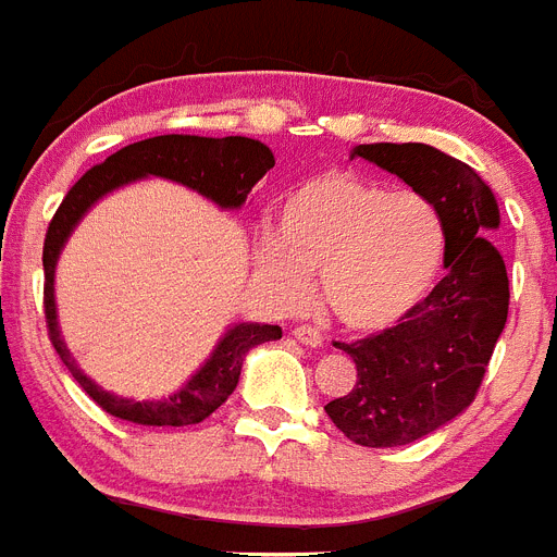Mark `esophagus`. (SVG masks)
<instances>
[{"mask_svg": "<svg viewBox=\"0 0 557 557\" xmlns=\"http://www.w3.org/2000/svg\"><path fill=\"white\" fill-rule=\"evenodd\" d=\"M295 337H298V339H301V343H304V346H321V343H323V334L321 332H318V329H314V326H295Z\"/></svg>", "mask_w": 557, "mask_h": 557, "instance_id": "esophagus-1", "label": "esophagus"}]
</instances>
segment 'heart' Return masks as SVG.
<instances>
[{
  "mask_svg": "<svg viewBox=\"0 0 557 557\" xmlns=\"http://www.w3.org/2000/svg\"><path fill=\"white\" fill-rule=\"evenodd\" d=\"M446 253L437 206L357 172H323L289 189L278 228L256 239V262L282 304H304L312 273L339 323L379 332L405 321L435 284Z\"/></svg>",
  "mask_w": 557,
  "mask_h": 557,
  "instance_id": "b5f03b06",
  "label": "heart"
}]
</instances>
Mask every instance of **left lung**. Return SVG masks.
Here are the masks:
<instances>
[{
	"label": "left lung",
	"instance_id": "8db88e82",
	"mask_svg": "<svg viewBox=\"0 0 557 557\" xmlns=\"http://www.w3.org/2000/svg\"><path fill=\"white\" fill-rule=\"evenodd\" d=\"M373 161L437 206L446 225V275L405 321L357 343H334L357 366L346 396L326 405L348 441L405 446L449 424L474 401L508 321V270L485 239L499 228L494 191L469 164L430 145H359Z\"/></svg>",
	"mask_w": 557,
	"mask_h": 557
}]
</instances>
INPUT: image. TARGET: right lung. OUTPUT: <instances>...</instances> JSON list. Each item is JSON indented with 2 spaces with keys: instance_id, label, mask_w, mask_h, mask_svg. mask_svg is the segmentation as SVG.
<instances>
[{
  "instance_id": "right-lung-1",
  "label": "right lung",
  "mask_w": 557,
  "mask_h": 557,
  "mask_svg": "<svg viewBox=\"0 0 557 557\" xmlns=\"http://www.w3.org/2000/svg\"><path fill=\"white\" fill-rule=\"evenodd\" d=\"M273 164L275 159L270 147L256 139H245V136L206 139V136L172 133V136H152V139L122 147L113 156H108L102 164L91 166L66 191V198L58 206L55 218L49 223L47 239H44V314H47L49 339H52L58 357L63 359V366L108 416L141 426L200 424L234 393L245 354L253 346L268 343V339L282 337V329L268 326V323H236V326H231L218 343L214 354L206 359V366L178 393H172L170 398H161V401H133V398L106 393L77 368L69 348L63 346L61 332H58L55 264L72 228L81 223L83 214L102 195L120 189L131 181L147 178V175L178 181V184L200 191L203 198L214 200L223 209H239L248 200L250 189L264 178V172L273 170Z\"/></svg>"
}]
</instances>
